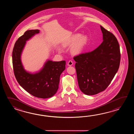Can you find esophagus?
Returning a JSON list of instances; mask_svg holds the SVG:
<instances>
[{"label":"esophagus","instance_id":"esophagus-1","mask_svg":"<svg viewBox=\"0 0 134 134\" xmlns=\"http://www.w3.org/2000/svg\"><path fill=\"white\" fill-rule=\"evenodd\" d=\"M73 64V63L72 61H71V60L69 61L68 62V66H72Z\"/></svg>","mask_w":134,"mask_h":134}]
</instances>
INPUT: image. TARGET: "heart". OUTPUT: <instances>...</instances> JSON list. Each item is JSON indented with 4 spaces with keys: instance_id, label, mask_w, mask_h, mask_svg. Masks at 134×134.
Instances as JSON below:
<instances>
[{
    "instance_id": "1",
    "label": "heart",
    "mask_w": 134,
    "mask_h": 134,
    "mask_svg": "<svg viewBox=\"0 0 134 134\" xmlns=\"http://www.w3.org/2000/svg\"><path fill=\"white\" fill-rule=\"evenodd\" d=\"M81 35L80 34H76L71 37L70 40L68 41L66 44H65L64 46H68L69 44H74V46L71 47V53L73 54H80L81 52L82 51L84 46H85L86 43H87L88 38L86 35H82L81 37ZM59 52L62 51L61 49H58Z\"/></svg>"
}]
</instances>
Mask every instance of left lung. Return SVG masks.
Masks as SVG:
<instances>
[{
  "label": "left lung",
  "mask_w": 134,
  "mask_h": 134,
  "mask_svg": "<svg viewBox=\"0 0 134 134\" xmlns=\"http://www.w3.org/2000/svg\"><path fill=\"white\" fill-rule=\"evenodd\" d=\"M100 27L102 43L93 51L74 57L80 90L88 95L104 91L119 68L121 54L116 38L102 26Z\"/></svg>",
  "instance_id": "1"
}]
</instances>
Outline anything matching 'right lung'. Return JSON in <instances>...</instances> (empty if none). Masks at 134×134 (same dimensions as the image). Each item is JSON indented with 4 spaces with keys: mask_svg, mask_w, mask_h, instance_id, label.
<instances>
[{
    "mask_svg": "<svg viewBox=\"0 0 134 134\" xmlns=\"http://www.w3.org/2000/svg\"><path fill=\"white\" fill-rule=\"evenodd\" d=\"M39 32V30H28L18 39L12 52V64L15 76L20 86L34 96L46 99L53 96L57 92L60 75L66 68V61L48 60L37 72L26 71L21 55L26 41Z\"/></svg>",
    "mask_w": 134,
    "mask_h": 134,
    "instance_id": "1",
    "label": "right lung"
}]
</instances>
